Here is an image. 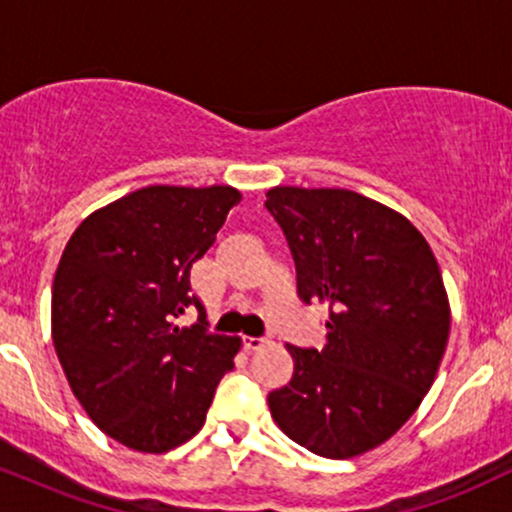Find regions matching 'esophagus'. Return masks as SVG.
<instances>
[{"mask_svg":"<svg viewBox=\"0 0 512 512\" xmlns=\"http://www.w3.org/2000/svg\"><path fill=\"white\" fill-rule=\"evenodd\" d=\"M243 344L248 351H257L262 346L269 344V337H243Z\"/></svg>","mask_w":512,"mask_h":512,"instance_id":"esophagus-1","label":"esophagus"}]
</instances>
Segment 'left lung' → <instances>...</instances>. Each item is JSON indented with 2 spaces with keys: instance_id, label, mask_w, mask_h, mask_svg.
Masks as SVG:
<instances>
[{
  "instance_id": "1",
  "label": "left lung",
  "mask_w": 512,
  "mask_h": 512,
  "mask_svg": "<svg viewBox=\"0 0 512 512\" xmlns=\"http://www.w3.org/2000/svg\"><path fill=\"white\" fill-rule=\"evenodd\" d=\"M303 303H325L327 344L291 346L293 378L269 392L281 431L330 460L378 448L436 380L450 332L443 276L426 238L351 190L274 187Z\"/></svg>"
}]
</instances>
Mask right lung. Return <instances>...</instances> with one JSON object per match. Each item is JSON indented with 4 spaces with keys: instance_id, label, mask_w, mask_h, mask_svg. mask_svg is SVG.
<instances>
[{
    "instance_id": "add662e5",
    "label": "right lung",
    "mask_w": 512,
    "mask_h": 512,
    "mask_svg": "<svg viewBox=\"0 0 512 512\" xmlns=\"http://www.w3.org/2000/svg\"><path fill=\"white\" fill-rule=\"evenodd\" d=\"M240 192L151 185L93 211L52 284V342L91 421L139 452L187 443L207 419L240 339L209 332L192 264L214 245ZM190 309V328L177 325Z\"/></svg>"
}]
</instances>
